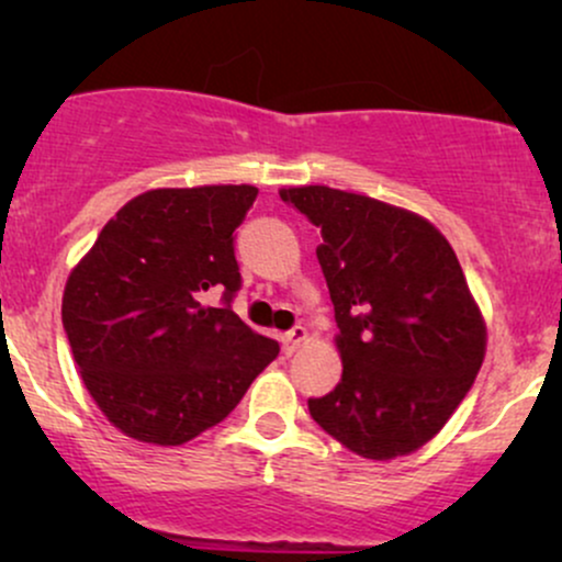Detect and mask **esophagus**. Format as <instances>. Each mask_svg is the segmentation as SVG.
Returning a JSON list of instances; mask_svg holds the SVG:
<instances>
[{"instance_id": "esophagus-1", "label": "esophagus", "mask_w": 562, "mask_h": 562, "mask_svg": "<svg viewBox=\"0 0 562 562\" xmlns=\"http://www.w3.org/2000/svg\"><path fill=\"white\" fill-rule=\"evenodd\" d=\"M303 340H306V327L295 325L293 330H288L285 335H282V348H285V353H293V351H299Z\"/></svg>"}]
</instances>
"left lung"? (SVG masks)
<instances>
[{"mask_svg":"<svg viewBox=\"0 0 562 562\" xmlns=\"http://www.w3.org/2000/svg\"><path fill=\"white\" fill-rule=\"evenodd\" d=\"M322 229L317 259L344 359L340 383L308 412L367 460L428 443L468 396L486 325L447 237L412 211L325 184L280 190Z\"/></svg>","mask_w":562,"mask_h":562,"instance_id":"left-lung-1","label":"left lung"}]
</instances>
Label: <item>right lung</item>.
Instances as JSON below:
<instances>
[{
  "label": "right lung",
  "instance_id": "1",
  "mask_svg": "<svg viewBox=\"0 0 562 562\" xmlns=\"http://www.w3.org/2000/svg\"><path fill=\"white\" fill-rule=\"evenodd\" d=\"M259 190L205 184L128 200L76 263L63 327L81 380L121 434L179 447L240 404L280 353L229 308L235 232ZM222 289V310L202 293Z\"/></svg>",
  "mask_w": 562,
  "mask_h": 562
}]
</instances>
